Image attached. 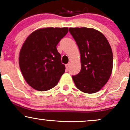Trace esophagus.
Segmentation results:
<instances>
[{"instance_id": "34e87169", "label": "esophagus", "mask_w": 130, "mask_h": 130, "mask_svg": "<svg viewBox=\"0 0 130 130\" xmlns=\"http://www.w3.org/2000/svg\"><path fill=\"white\" fill-rule=\"evenodd\" d=\"M70 63H69L67 64V65H65V66H66V69H69V67H70Z\"/></svg>"}]
</instances>
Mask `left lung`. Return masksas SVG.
Segmentation results:
<instances>
[{
  "mask_svg": "<svg viewBox=\"0 0 130 130\" xmlns=\"http://www.w3.org/2000/svg\"><path fill=\"white\" fill-rule=\"evenodd\" d=\"M80 54L81 70L73 80L78 89L87 94L100 90L108 81L112 70L113 56L108 41L93 28L70 27Z\"/></svg>",
  "mask_w": 130,
  "mask_h": 130,
  "instance_id": "left-lung-1",
  "label": "left lung"
}]
</instances>
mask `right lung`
<instances>
[{"label": "right lung", "mask_w": 130, "mask_h": 130, "mask_svg": "<svg viewBox=\"0 0 130 130\" xmlns=\"http://www.w3.org/2000/svg\"><path fill=\"white\" fill-rule=\"evenodd\" d=\"M68 27H44L33 31L20 50L19 64L23 77L32 88L46 91L53 88L65 70L57 45Z\"/></svg>", "instance_id": "1"}]
</instances>
